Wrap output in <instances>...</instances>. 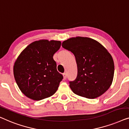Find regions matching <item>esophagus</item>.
I'll use <instances>...</instances> for the list:
<instances>
[{
  "instance_id": "esophagus-1",
  "label": "esophagus",
  "mask_w": 129,
  "mask_h": 129,
  "mask_svg": "<svg viewBox=\"0 0 129 129\" xmlns=\"http://www.w3.org/2000/svg\"><path fill=\"white\" fill-rule=\"evenodd\" d=\"M63 77H64V79H65L67 78V74L65 73V72H64V74H63Z\"/></svg>"
}]
</instances>
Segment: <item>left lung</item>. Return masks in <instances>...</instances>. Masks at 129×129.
Returning a JSON list of instances; mask_svg holds the SVG:
<instances>
[{
    "mask_svg": "<svg viewBox=\"0 0 129 129\" xmlns=\"http://www.w3.org/2000/svg\"><path fill=\"white\" fill-rule=\"evenodd\" d=\"M62 46L75 55L78 74L70 81L76 95L89 99L100 96L109 88L113 79L114 62L108 50L95 40L72 37L63 41Z\"/></svg>",
    "mask_w": 129,
    "mask_h": 129,
    "instance_id": "left-lung-1",
    "label": "left lung"
}]
</instances>
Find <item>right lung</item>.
<instances>
[{"instance_id":"obj_1","label":"right lung","mask_w":129,"mask_h":129,"mask_svg":"<svg viewBox=\"0 0 129 129\" xmlns=\"http://www.w3.org/2000/svg\"><path fill=\"white\" fill-rule=\"evenodd\" d=\"M61 41L47 40L36 41L21 52L14 62V77L21 92L34 101L53 95L63 79L57 70L54 54Z\"/></svg>"}]
</instances>
